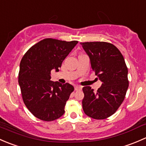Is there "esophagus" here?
I'll list each match as a JSON object with an SVG mask.
<instances>
[{
    "mask_svg": "<svg viewBox=\"0 0 146 146\" xmlns=\"http://www.w3.org/2000/svg\"><path fill=\"white\" fill-rule=\"evenodd\" d=\"M75 90H81L82 87L79 86V85H76V86H75Z\"/></svg>",
    "mask_w": 146,
    "mask_h": 146,
    "instance_id": "esophagus-1",
    "label": "esophagus"
}]
</instances>
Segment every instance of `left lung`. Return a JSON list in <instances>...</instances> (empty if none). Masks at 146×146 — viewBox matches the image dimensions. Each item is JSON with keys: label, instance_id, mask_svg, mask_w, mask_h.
Returning a JSON list of instances; mask_svg holds the SVG:
<instances>
[{"label": "left lung", "instance_id": "obj_1", "mask_svg": "<svg viewBox=\"0 0 146 146\" xmlns=\"http://www.w3.org/2000/svg\"><path fill=\"white\" fill-rule=\"evenodd\" d=\"M81 45L89 56L92 70L102 82L96 92L90 86L82 88V109L91 118L104 119L114 114L124 100L129 88L128 68L114 45L104 42H84Z\"/></svg>", "mask_w": 146, "mask_h": 146}]
</instances>
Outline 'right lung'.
<instances>
[{
    "label": "right lung",
    "instance_id": "right-lung-1",
    "mask_svg": "<svg viewBox=\"0 0 146 146\" xmlns=\"http://www.w3.org/2000/svg\"><path fill=\"white\" fill-rule=\"evenodd\" d=\"M78 44L48 38L32 46L20 64L18 82L25 104L36 118L51 121L60 118L74 90L69 83L51 81V71L58 72L63 61Z\"/></svg>",
    "mask_w": 146,
    "mask_h": 146
}]
</instances>
